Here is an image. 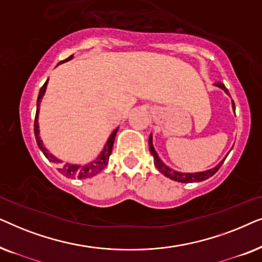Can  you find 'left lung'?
Masks as SVG:
<instances>
[{
  "label": "left lung",
  "instance_id": "obj_1",
  "mask_svg": "<svg viewBox=\"0 0 262 262\" xmlns=\"http://www.w3.org/2000/svg\"><path fill=\"white\" fill-rule=\"evenodd\" d=\"M214 85H217V87H220L223 89V91L229 94L227 87L223 83H221V82H216ZM232 107H234L235 110V103L232 101ZM149 149H150V152H151V155L154 157V163H155V166L157 169H159L161 173H162L164 177L171 179V180L174 181H178V182H182V184H189V182H200V181H204L206 180V179H209L212 177L217 173V170L220 169L222 164L225 161V159L222 161L220 164H217L216 167L212 168V169H209V170H205V171H199V173H180V171H175V170H171L169 167H167L166 164H164L162 161L159 156H157V154L155 151V149H154L152 146V136L150 135L149 137Z\"/></svg>",
  "mask_w": 262,
  "mask_h": 262
}]
</instances>
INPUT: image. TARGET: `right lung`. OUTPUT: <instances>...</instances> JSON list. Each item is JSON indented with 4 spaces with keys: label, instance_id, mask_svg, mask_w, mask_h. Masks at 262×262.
Listing matches in <instances>:
<instances>
[{
    "label": "right lung",
    "instance_id": "1",
    "mask_svg": "<svg viewBox=\"0 0 262 262\" xmlns=\"http://www.w3.org/2000/svg\"><path fill=\"white\" fill-rule=\"evenodd\" d=\"M71 58H73V56H70L69 58H67L66 60H62V62H59V64L67 62V60H69ZM46 85H48V81L45 82L44 85H42V87L40 88V91H39V95H38V100H37V112H35V119H34L35 141H37V144L39 146V149L41 150L46 159H48L49 161H51V162H53V163H60L62 161L56 159L55 156H52L51 154H50L48 150H46L45 146L42 145V141L40 139V137H39L38 113H39V106H40L41 98H42V95L45 94ZM117 131H118V127L112 132V134H111L108 141H107L105 148H103V150H102V152L100 154V156L95 161H93V162H91L89 164H84V166H77V164H70V163L60 164V167L58 169L59 173L63 174L66 178H71V179H73V178L87 179V178L94 177V175L100 173V171H101L103 168L107 166V163H108L110 155H111V152H112L113 143H114V138H116Z\"/></svg>",
    "mask_w": 262,
    "mask_h": 262
}]
</instances>
